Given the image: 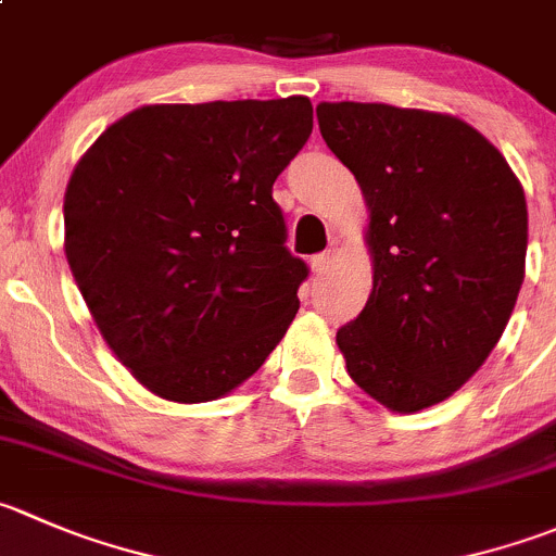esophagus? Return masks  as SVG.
I'll use <instances>...</instances> for the list:
<instances>
[{
	"mask_svg": "<svg viewBox=\"0 0 556 556\" xmlns=\"http://www.w3.org/2000/svg\"><path fill=\"white\" fill-rule=\"evenodd\" d=\"M309 266L315 274H326L328 266H331V252H317V255H312Z\"/></svg>",
	"mask_w": 556,
	"mask_h": 556,
	"instance_id": "34e87169",
	"label": "esophagus"
}]
</instances>
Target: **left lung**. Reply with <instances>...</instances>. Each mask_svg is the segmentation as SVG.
Masks as SVG:
<instances>
[{"label":"left lung","instance_id":"1","mask_svg":"<svg viewBox=\"0 0 556 556\" xmlns=\"http://www.w3.org/2000/svg\"><path fill=\"white\" fill-rule=\"evenodd\" d=\"M317 124L364 190L375 255L369 301L337 344L355 386L418 413L465 386L508 326L525 282V190L456 116L320 102Z\"/></svg>","mask_w":556,"mask_h":556}]
</instances>
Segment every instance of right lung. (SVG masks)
Segmentation results:
<instances>
[{
  "label": "right lung",
  "instance_id": "right-lung-1",
  "mask_svg": "<svg viewBox=\"0 0 556 556\" xmlns=\"http://www.w3.org/2000/svg\"><path fill=\"white\" fill-rule=\"evenodd\" d=\"M312 135V102L143 105L105 129L64 192V255L116 358L170 402L255 375L309 266L271 187Z\"/></svg>",
  "mask_w": 556,
  "mask_h": 556
}]
</instances>
